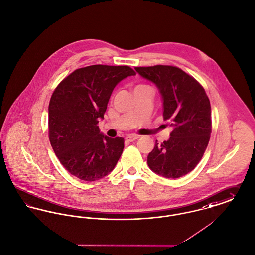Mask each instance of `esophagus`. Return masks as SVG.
Here are the masks:
<instances>
[{
    "instance_id": "obj_1",
    "label": "esophagus",
    "mask_w": 255,
    "mask_h": 255,
    "mask_svg": "<svg viewBox=\"0 0 255 255\" xmlns=\"http://www.w3.org/2000/svg\"><path fill=\"white\" fill-rule=\"evenodd\" d=\"M139 136L134 135V134H130V135H128L126 137V140L128 142H132V141H135L136 139H138Z\"/></svg>"
}]
</instances>
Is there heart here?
<instances>
[{
  "label": "heart",
  "mask_w": 255,
  "mask_h": 255,
  "mask_svg": "<svg viewBox=\"0 0 255 255\" xmlns=\"http://www.w3.org/2000/svg\"><path fill=\"white\" fill-rule=\"evenodd\" d=\"M143 87H146V86H144V85L137 86V87H136L135 89H139V88H143ZM135 89H134V90H135Z\"/></svg>",
  "instance_id": "obj_1"
}]
</instances>
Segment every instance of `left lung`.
Instances as JSON below:
<instances>
[{
  "instance_id": "left-lung-1",
  "label": "left lung",
  "mask_w": 255,
  "mask_h": 255,
  "mask_svg": "<svg viewBox=\"0 0 255 255\" xmlns=\"http://www.w3.org/2000/svg\"><path fill=\"white\" fill-rule=\"evenodd\" d=\"M153 82L161 96L163 118L173 128L169 139L148 155L155 174L177 179L187 175L201 160L212 132L211 104L203 87L181 68L171 66L135 68Z\"/></svg>"
}]
</instances>
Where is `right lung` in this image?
<instances>
[{
  "mask_svg": "<svg viewBox=\"0 0 255 255\" xmlns=\"http://www.w3.org/2000/svg\"><path fill=\"white\" fill-rule=\"evenodd\" d=\"M135 75L128 66L95 65L78 68L55 89L48 107L49 140L62 165L80 180L108 175L124 150V138L103 135V119L111 94L123 79Z\"/></svg>",
  "mask_w": 255,
  "mask_h": 255,
  "instance_id": "add662e5",
  "label": "right lung"
}]
</instances>
